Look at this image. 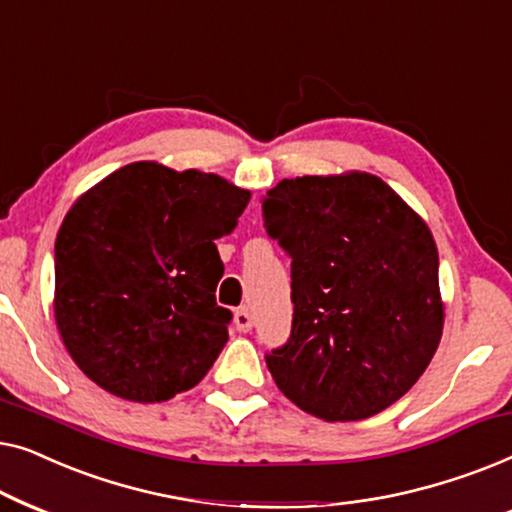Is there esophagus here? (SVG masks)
<instances>
[{
  "mask_svg": "<svg viewBox=\"0 0 512 512\" xmlns=\"http://www.w3.org/2000/svg\"><path fill=\"white\" fill-rule=\"evenodd\" d=\"M235 326H237V331H242V333H247V331H251V326H254V317H251V312L249 310H237L235 312Z\"/></svg>",
  "mask_w": 512,
  "mask_h": 512,
  "instance_id": "esophagus-1",
  "label": "esophagus"
}]
</instances>
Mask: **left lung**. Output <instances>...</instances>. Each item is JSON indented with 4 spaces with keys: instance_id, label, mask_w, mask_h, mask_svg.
Returning <instances> with one entry per match:
<instances>
[{
    "instance_id": "obj_1",
    "label": "left lung",
    "mask_w": 512,
    "mask_h": 512,
    "mask_svg": "<svg viewBox=\"0 0 512 512\" xmlns=\"http://www.w3.org/2000/svg\"><path fill=\"white\" fill-rule=\"evenodd\" d=\"M265 228L291 258V338L272 380L326 422L373 417L408 394L440 345L445 303L429 226L368 172L282 179Z\"/></svg>"
}]
</instances>
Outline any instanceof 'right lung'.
I'll return each mask as SVG.
<instances>
[{
    "instance_id": "right-lung-1",
    "label": "right lung",
    "mask_w": 512,
    "mask_h": 512,
    "mask_svg": "<svg viewBox=\"0 0 512 512\" xmlns=\"http://www.w3.org/2000/svg\"><path fill=\"white\" fill-rule=\"evenodd\" d=\"M251 198L212 172L139 160L88 188L55 240L53 312L88 380L135 403L193 389L228 340L216 305L228 235Z\"/></svg>"
}]
</instances>
